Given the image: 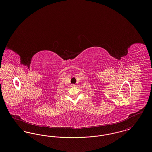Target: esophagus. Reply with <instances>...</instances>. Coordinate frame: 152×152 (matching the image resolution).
<instances>
[{
  "label": "esophagus",
  "mask_w": 152,
  "mask_h": 152,
  "mask_svg": "<svg viewBox=\"0 0 152 152\" xmlns=\"http://www.w3.org/2000/svg\"><path fill=\"white\" fill-rule=\"evenodd\" d=\"M71 86L72 87H75L76 86V85H75V84H71Z\"/></svg>",
  "instance_id": "obj_1"
}]
</instances>
